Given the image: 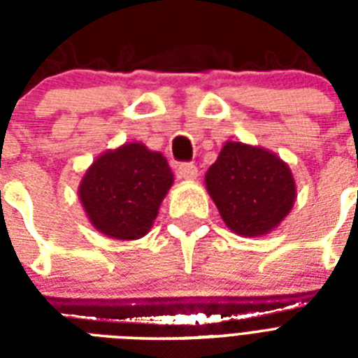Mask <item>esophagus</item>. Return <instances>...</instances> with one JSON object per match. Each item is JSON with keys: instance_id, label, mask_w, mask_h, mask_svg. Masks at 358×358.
Masks as SVG:
<instances>
[{"instance_id": "1", "label": "esophagus", "mask_w": 358, "mask_h": 358, "mask_svg": "<svg viewBox=\"0 0 358 358\" xmlns=\"http://www.w3.org/2000/svg\"><path fill=\"white\" fill-rule=\"evenodd\" d=\"M176 174H178V178L182 180H195L199 171L193 163H180L178 169H176Z\"/></svg>"}]
</instances>
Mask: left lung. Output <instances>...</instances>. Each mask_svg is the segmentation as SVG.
Listing matches in <instances>:
<instances>
[{
  "instance_id": "obj_1",
  "label": "left lung",
  "mask_w": 358,
  "mask_h": 358,
  "mask_svg": "<svg viewBox=\"0 0 358 358\" xmlns=\"http://www.w3.org/2000/svg\"><path fill=\"white\" fill-rule=\"evenodd\" d=\"M204 182L224 224L243 238L273 232L288 217L297 196L288 163L241 141L224 143Z\"/></svg>"
}]
</instances>
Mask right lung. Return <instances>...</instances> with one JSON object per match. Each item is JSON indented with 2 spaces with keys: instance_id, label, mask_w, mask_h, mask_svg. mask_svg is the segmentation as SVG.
Listing matches in <instances>:
<instances>
[{
  "instance_id": "1",
  "label": "right lung",
  "mask_w": 358,
  "mask_h": 358,
  "mask_svg": "<svg viewBox=\"0 0 358 358\" xmlns=\"http://www.w3.org/2000/svg\"><path fill=\"white\" fill-rule=\"evenodd\" d=\"M173 182V171L162 152L131 141L91 163L78 196L98 232L131 241L150 232Z\"/></svg>"
}]
</instances>
